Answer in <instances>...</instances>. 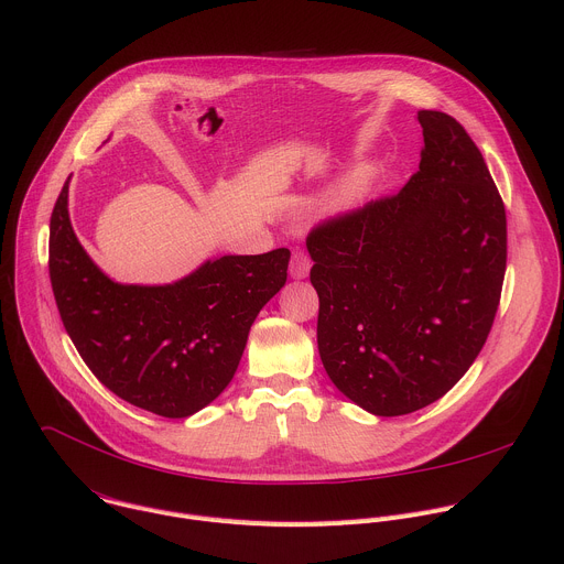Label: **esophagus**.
Masks as SVG:
<instances>
[{
	"instance_id": "obj_1",
	"label": "esophagus",
	"mask_w": 564,
	"mask_h": 564,
	"mask_svg": "<svg viewBox=\"0 0 564 564\" xmlns=\"http://www.w3.org/2000/svg\"><path fill=\"white\" fill-rule=\"evenodd\" d=\"M311 265H313V261H311L308 253H305L301 247L292 249V256H290V276L292 279H305V276H308Z\"/></svg>"
}]
</instances>
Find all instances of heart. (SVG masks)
<instances>
[{
    "instance_id": "heart-1",
    "label": "heart",
    "mask_w": 564,
    "mask_h": 564,
    "mask_svg": "<svg viewBox=\"0 0 564 564\" xmlns=\"http://www.w3.org/2000/svg\"><path fill=\"white\" fill-rule=\"evenodd\" d=\"M355 193H357V186H355V184H350V186L341 188V191H339V195L335 197V204H337V207H346V204L355 197Z\"/></svg>"
}]
</instances>
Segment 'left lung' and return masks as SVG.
I'll use <instances>...</instances> for the list:
<instances>
[{
  "label": "left lung",
  "instance_id": "obj_1",
  "mask_svg": "<svg viewBox=\"0 0 564 564\" xmlns=\"http://www.w3.org/2000/svg\"><path fill=\"white\" fill-rule=\"evenodd\" d=\"M402 191L315 225L317 344L335 387L376 416L412 414L477 360L506 274V209L454 117L421 110Z\"/></svg>",
  "mask_w": 564,
  "mask_h": 564
}]
</instances>
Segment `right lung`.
<instances>
[{
  "mask_svg": "<svg viewBox=\"0 0 564 564\" xmlns=\"http://www.w3.org/2000/svg\"><path fill=\"white\" fill-rule=\"evenodd\" d=\"M67 184L48 225V276L67 335L126 402L164 419L195 414L231 382L256 315L285 285L290 251L223 256L173 285H119L76 240Z\"/></svg>",
  "mask_w": 564,
  "mask_h": 564,
  "instance_id": "1",
  "label": "right lung"
}]
</instances>
